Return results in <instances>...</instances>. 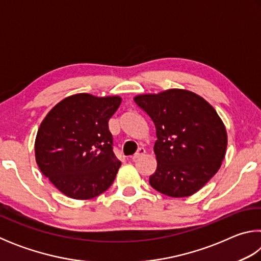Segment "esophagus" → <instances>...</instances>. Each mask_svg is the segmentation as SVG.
<instances>
[{"label": "esophagus", "mask_w": 261, "mask_h": 261, "mask_svg": "<svg viewBox=\"0 0 261 261\" xmlns=\"http://www.w3.org/2000/svg\"><path fill=\"white\" fill-rule=\"evenodd\" d=\"M145 153H146V151H145V149L144 148H139L138 149V151H137V153L136 154H134V155H132V160H137V159H139V158H141V156H143L144 155V154Z\"/></svg>", "instance_id": "34e87169"}]
</instances>
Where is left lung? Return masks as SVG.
Wrapping results in <instances>:
<instances>
[{"instance_id":"left-lung-1","label":"left lung","mask_w":261,"mask_h":261,"mask_svg":"<svg viewBox=\"0 0 261 261\" xmlns=\"http://www.w3.org/2000/svg\"><path fill=\"white\" fill-rule=\"evenodd\" d=\"M155 125L153 189L166 196H192L218 173L226 155L227 130L215 109L191 91L170 88L136 95Z\"/></svg>"}]
</instances>
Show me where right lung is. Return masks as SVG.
Returning a JSON list of instances; mask_svg holds the SVG:
<instances>
[{"label": "right lung", "instance_id": "obj_1", "mask_svg": "<svg viewBox=\"0 0 261 261\" xmlns=\"http://www.w3.org/2000/svg\"><path fill=\"white\" fill-rule=\"evenodd\" d=\"M118 95H70L46 115L34 143L39 169L69 198L87 200L113 184L121 161L113 152L108 122Z\"/></svg>", "mask_w": 261, "mask_h": 261}]
</instances>
